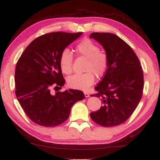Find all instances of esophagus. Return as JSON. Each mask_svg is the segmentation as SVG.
<instances>
[{"instance_id": "obj_1", "label": "esophagus", "mask_w": 160, "mask_h": 160, "mask_svg": "<svg viewBox=\"0 0 160 160\" xmlns=\"http://www.w3.org/2000/svg\"><path fill=\"white\" fill-rule=\"evenodd\" d=\"M84 95H85L86 98H89L90 97L89 93L87 92H84Z\"/></svg>"}]
</instances>
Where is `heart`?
<instances>
[{
    "instance_id": "obj_1",
    "label": "heart",
    "mask_w": 160,
    "mask_h": 160,
    "mask_svg": "<svg viewBox=\"0 0 160 160\" xmlns=\"http://www.w3.org/2000/svg\"><path fill=\"white\" fill-rule=\"evenodd\" d=\"M76 52L80 57L87 59L84 68L86 72L82 74H74L68 79V86L72 89L86 90L95 81L94 74L98 77L103 76L108 66V57L100 52L99 47L90 40H84L76 47ZM73 56L68 49H64L60 56V66L65 74L72 71Z\"/></svg>"
}]
</instances>
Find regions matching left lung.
Masks as SVG:
<instances>
[{
  "instance_id": "1",
  "label": "left lung",
  "mask_w": 160,
  "mask_h": 160,
  "mask_svg": "<svg viewBox=\"0 0 160 160\" xmlns=\"http://www.w3.org/2000/svg\"><path fill=\"white\" fill-rule=\"evenodd\" d=\"M90 38L100 44L108 57L104 77L95 87L102 106L90 118L103 127L125 122L136 109L142 98L143 72L136 53L118 36L109 32H92Z\"/></svg>"
}]
</instances>
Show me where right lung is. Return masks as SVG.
<instances>
[{
	"label": "right lung",
	"mask_w": 160,
	"mask_h": 160,
	"mask_svg": "<svg viewBox=\"0 0 160 160\" xmlns=\"http://www.w3.org/2000/svg\"><path fill=\"white\" fill-rule=\"evenodd\" d=\"M81 35V32H54L41 35L26 48L17 61L15 94L24 112L36 124L44 127L62 124L69 118L72 107L85 98L82 91L73 89L52 94V88L61 89L65 82L60 56Z\"/></svg>",
	"instance_id": "right-lung-1"
}]
</instances>
